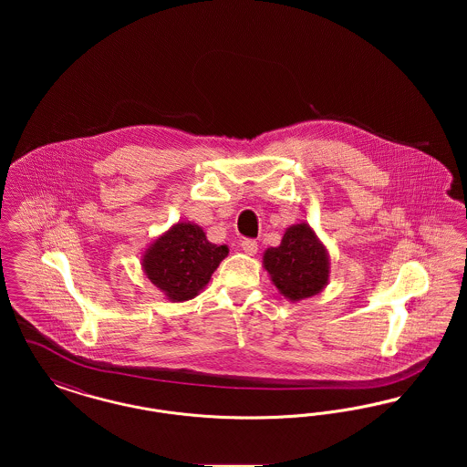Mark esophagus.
<instances>
[{
    "mask_svg": "<svg viewBox=\"0 0 467 467\" xmlns=\"http://www.w3.org/2000/svg\"><path fill=\"white\" fill-rule=\"evenodd\" d=\"M242 248H244V252L246 255H255L259 246H257L255 240H244V242H242Z\"/></svg>",
    "mask_w": 467,
    "mask_h": 467,
    "instance_id": "esophagus-1",
    "label": "esophagus"
}]
</instances>
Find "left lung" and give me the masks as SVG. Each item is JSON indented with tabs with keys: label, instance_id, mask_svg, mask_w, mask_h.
I'll use <instances>...</instances> for the list:
<instances>
[{
	"label": "left lung",
	"instance_id": "8db88e82",
	"mask_svg": "<svg viewBox=\"0 0 467 467\" xmlns=\"http://www.w3.org/2000/svg\"><path fill=\"white\" fill-rule=\"evenodd\" d=\"M263 266L273 285L292 303L322 292L331 276L327 246L308 223L289 225L280 244L263 254Z\"/></svg>",
	"mask_w": 467,
	"mask_h": 467
}]
</instances>
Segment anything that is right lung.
Returning <instances> with one entry per match:
<instances>
[{"instance_id": "1", "label": "right lung", "mask_w": 467, "mask_h": 467, "mask_svg": "<svg viewBox=\"0 0 467 467\" xmlns=\"http://www.w3.org/2000/svg\"><path fill=\"white\" fill-rule=\"evenodd\" d=\"M227 254V244L208 242L198 223L180 221L143 250L141 269L166 299L183 303L208 285Z\"/></svg>"}]
</instances>
